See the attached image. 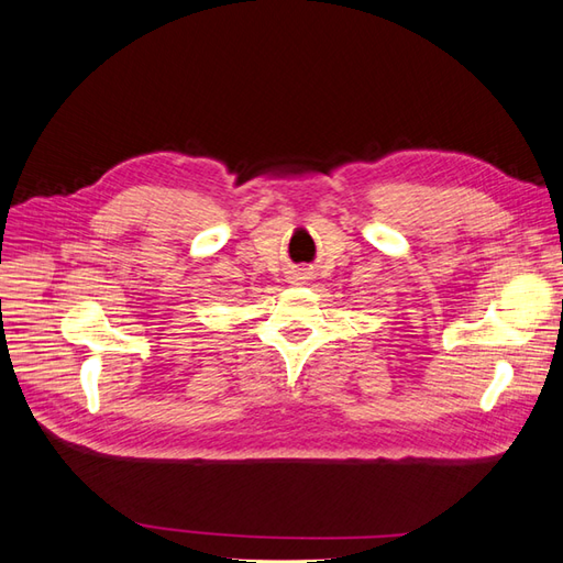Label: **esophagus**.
Masks as SVG:
<instances>
[{
  "instance_id": "obj_1",
  "label": "esophagus",
  "mask_w": 563,
  "mask_h": 563,
  "mask_svg": "<svg viewBox=\"0 0 563 563\" xmlns=\"http://www.w3.org/2000/svg\"><path fill=\"white\" fill-rule=\"evenodd\" d=\"M292 280H305V273H295Z\"/></svg>"
}]
</instances>
